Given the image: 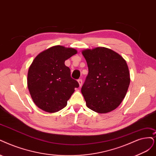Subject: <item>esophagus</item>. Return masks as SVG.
<instances>
[{
  "label": "esophagus",
  "instance_id": "34e87169",
  "mask_svg": "<svg viewBox=\"0 0 156 156\" xmlns=\"http://www.w3.org/2000/svg\"><path fill=\"white\" fill-rule=\"evenodd\" d=\"M78 82L80 87H81V86L82 85V79H78Z\"/></svg>",
  "mask_w": 156,
  "mask_h": 156
}]
</instances>
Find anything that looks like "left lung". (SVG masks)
I'll list each match as a JSON object with an SVG mask.
<instances>
[{"mask_svg":"<svg viewBox=\"0 0 156 156\" xmlns=\"http://www.w3.org/2000/svg\"><path fill=\"white\" fill-rule=\"evenodd\" d=\"M89 73L81 91L88 108L107 113L122 102L130 84L128 66L123 58L106 48L82 51Z\"/></svg>","mask_w":156,"mask_h":156,"instance_id":"left-lung-1","label":"left lung"}]
</instances>
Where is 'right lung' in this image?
<instances>
[{"instance_id":"1","label":"right lung","mask_w":156,"mask_h":156,"mask_svg":"<svg viewBox=\"0 0 156 156\" xmlns=\"http://www.w3.org/2000/svg\"><path fill=\"white\" fill-rule=\"evenodd\" d=\"M77 53L73 48L56 45L38 55L29 68L27 87L35 105L48 112L62 110L79 87L65 61Z\"/></svg>"}]
</instances>
